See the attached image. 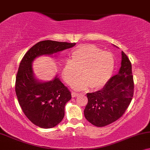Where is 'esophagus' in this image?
<instances>
[{
  "label": "esophagus",
  "mask_w": 150,
  "mask_h": 150,
  "mask_svg": "<svg viewBox=\"0 0 150 150\" xmlns=\"http://www.w3.org/2000/svg\"><path fill=\"white\" fill-rule=\"evenodd\" d=\"M71 95H72V97H76L79 95V93H77V92H71Z\"/></svg>",
  "instance_id": "1"
}]
</instances>
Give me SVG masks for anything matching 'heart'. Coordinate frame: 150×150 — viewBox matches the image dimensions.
Instances as JSON below:
<instances>
[{"mask_svg":"<svg viewBox=\"0 0 150 150\" xmlns=\"http://www.w3.org/2000/svg\"><path fill=\"white\" fill-rule=\"evenodd\" d=\"M71 60L66 61L62 74L64 81L72 85L79 75L83 76L76 82L75 87L85 89L103 88L112 76L115 68L113 55L94 45H83L71 54Z\"/></svg>","mask_w":150,"mask_h":150,"instance_id":"heart-1","label":"heart"}]
</instances>
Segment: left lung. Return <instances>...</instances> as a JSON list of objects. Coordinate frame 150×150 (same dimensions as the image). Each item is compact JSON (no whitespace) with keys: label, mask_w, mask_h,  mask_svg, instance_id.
<instances>
[{"label":"left lung","mask_w":150,"mask_h":150,"mask_svg":"<svg viewBox=\"0 0 150 150\" xmlns=\"http://www.w3.org/2000/svg\"><path fill=\"white\" fill-rule=\"evenodd\" d=\"M134 94L131 62L122 52L121 67L98 91L87 93L88 104L84 109L86 120L93 125L103 127L122 116L129 106Z\"/></svg>","instance_id":"obj_1"}]
</instances>
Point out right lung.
<instances>
[{
	"label": "right lung",
	"mask_w": 150,
	"mask_h": 150,
	"mask_svg": "<svg viewBox=\"0 0 150 150\" xmlns=\"http://www.w3.org/2000/svg\"><path fill=\"white\" fill-rule=\"evenodd\" d=\"M75 43L45 40L33 45L21 60L16 80V93L21 108L31 122L42 128H51L64 116L66 103L71 93L56 75L49 81L35 77L33 62L40 56H50L73 47Z\"/></svg>",
	"instance_id": "1"
}]
</instances>
